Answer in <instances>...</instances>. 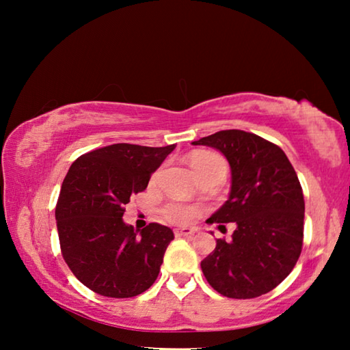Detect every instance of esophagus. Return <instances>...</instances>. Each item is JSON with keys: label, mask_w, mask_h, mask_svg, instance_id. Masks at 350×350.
<instances>
[{"label": "esophagus", "mask_w": 350, "mask_h": 350, "mask_svg": "<svg viewBox=\"0 0 350 350\" xmlns=\"http://www.w3.org/2000/svg\"><path fill=\"white\" fill-rule=\"evenodd\" d=\"M194 233V230L193 228H179V230H176L174 232V234L176 236H193Z\"/></svg>", "instance_id": "34e87169"}]
</instances>
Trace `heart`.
<instances>
[{"label":"heart","instance_id":"1","mask_svg":"<svg viewBox=\"0 0 350 350\" xmlns=\"http://www.w3.org/2000/svg\"><path fill=\"white\" fill-rule=\"evenodd\" d=\"M189 165H191V168L198 174L199 179L211 174L225 176V173H227V162H225V159L221 154L206 150H198L191 152V156H189ZM198 213L199 210L196 206L183 205L179 202H170L162 210V215L167 221L180 225L193 222V219L198 216Z\"/></svg>","mask_w":350,"mask_h":350}]
</instances>
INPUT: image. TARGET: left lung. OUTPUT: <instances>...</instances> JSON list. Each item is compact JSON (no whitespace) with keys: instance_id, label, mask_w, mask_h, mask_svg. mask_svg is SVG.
Wrapping results in <instances>:
<instances>
[{"instance_id":"8db88e82","label":"left lung","mask_w":350,"mask_h":350,"mask_svg":"<svg viewBox=\"0 0 350 350\" xmlns=\"http://www.w3.org/2000/svg\"><path fill=\"white\" fill-rule=\"evenodd\" d=\"M193 145L221 151L232 168L228 200L206 222H236L232 241L217 239L200 267L227 298L269 293L293 270L303 250L304 196L280 146L241 129H225Z\"/></svg>"}]
</instances>
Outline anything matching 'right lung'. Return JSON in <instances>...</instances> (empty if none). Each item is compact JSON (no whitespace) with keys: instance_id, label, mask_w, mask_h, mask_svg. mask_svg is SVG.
Returning a JSON list of instances; mask_svg holds the SVG:
<instances>
[{"instance_id":"add662e5","label":"right lung","mask_w":350,"mask_h":350,"mask_svg":"<svg viewBox=\"0 0 350 350\" xmlns=\"http://www.w3.org/2000/svg\"><path fill=\"white\" fill-rule=\"evenodd\" d=\"M174 148L116 144L70 165L55 206L58 239L68 267L92 292L131 298L157 280L173 230L152 222L139 233L122 216Z\"/></svg>"}]
</instances>
